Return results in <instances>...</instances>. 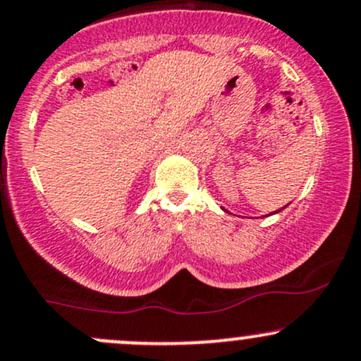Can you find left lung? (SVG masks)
<instances>
[{
	"mask_svg": "<svg viewBox=\"0 0 361 361\" xmlns=\"http://www.w3.org/2000/svg\"><path fill=\"white\" fill-rule=\"evenodd\" d=\"M287 206H289V204H287ZM287 206H286V207H287ZM286 207H282V209H286ZM282 209H279V211H282ZM279 211H275V212H279Z\"/></svg>",
	"mask_w": 361,
	"mask_h": 361,
	"instance_id": "1",
	"label": "left lung"
}]
</instances>
